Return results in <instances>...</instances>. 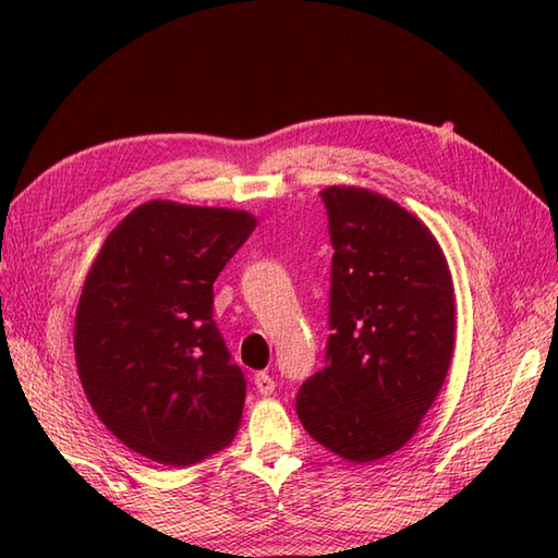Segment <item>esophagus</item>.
Instances as JSON below:
<instances>
[{
	"instance_id": "34e87169",
	"label": "esophagus",
	"mask_w": 558,
	"mask_h": 558,
	"mask_svg": "<svg viewBox=\"0 0 558 558\" xmlns=\"http://www.w3.org/2000/svg\"><path fill=\"white\" fill-rule=\"evenodd\" d=\"M254 386L260 396H270L272 390H276V381H272V376L266 374V372H258L254 376Z\"/></svg>"
}]
</instances>
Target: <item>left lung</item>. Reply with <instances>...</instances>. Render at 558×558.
<instances>
[{
    "instance_id": "obj_1",
    "label": "left lung",
    "mask_w": 558,
    "mask_h": 558,
    "mask_svg": "<svg viewBox=\"0 0 558 558\" xmlns=\"http://www.w3.org/2000/svg\"><path fill=\"white\" fill-rule=\"evenodd\" d=\"M333 244L326 364L298 393L304 429L336 456L369 462L417 432L450 366L456 300L432 232L393 201L322 192Z\"/></svg>"
}]
</instances>
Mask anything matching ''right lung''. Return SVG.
I'll return each instance as SVG.
<instances>
[{
	"label": "right lung",
	"mask_w": 558,
	"mask_h": 558,
	"mask_svg": "<svg viewBox=\"0 0 558 558\" xmlns=\"http://www.w3.org/2000/svg\"><path fill=\"white\" fill-rule=\"evenodd\" d=\"M256 220L150 201L117 225L76 312V366L102 424L160 465L230 446L246 378L213 322V282Z\"/></svg>",
	"instance_id": "obj_1"
}]
</instances>
